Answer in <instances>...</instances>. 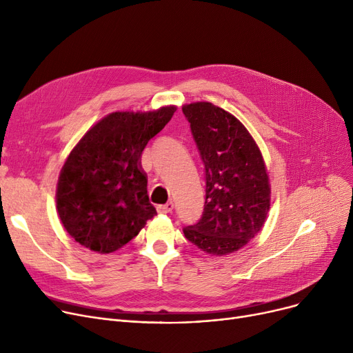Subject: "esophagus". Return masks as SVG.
Returning a JSON list of instances; mask_svg holds the SVG:
<instances>
[{"mask_svg": "<svg viewBox=\"0 0 353 353\" xmlns=\"http://www.w3.org/2000/svg\"><path fill=\"white\" fill-rule=\"evenodd\" d=\"M157 210H159V213H172L174 210V203L173 201L165 203V205L159 206Z\"/></svg>", "mask_w": 353, "mask_h": 353, "instance_id": "1", "label": "esophagus"}]
</instances>
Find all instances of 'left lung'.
<instances>
[{
	"label": "left lung",
	"mask_w": 353,
	"mask_h": 353,
	"mask_svg": "<svg viewBox=\"0 0 353 353\" xmlns=\"http://www.w3.org/2000/svg\"><path fill=\"white\" fill-rule=\"evenodd\" d=\"M205 165L206 200L197 223L184 226L190 243L209 254L243 248L262 229L270 206L266 167L245 125L212 103L184 105Z\"/></svg>",
	"instance_id": "obj_1"
}]
</instances>
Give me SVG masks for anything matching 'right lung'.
Returning <instances> with one entry per match:
<instances>
[{
    "label": "right lung",
    "mask_w": 353,
    "mask_h": 353,
    "mask_svg": "<svg viewBox=\"0 0 353 353\" xmlns=\"http://www.w3.org/2000/svg\"><path fill=\"white\" fill-rule=\"evenodd\" d=\"M174 111L172 105L150 113H113L91 127L72 148L59 179L57 210L76 242L111 253L157 214L148 201L140 157Z\"/></svg>",
    "instance_id": "1"
}]
</instances>
